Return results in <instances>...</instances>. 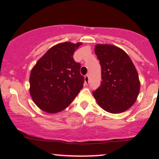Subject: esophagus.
Segmentation results:
<instances>
[{
    "instance_id": "34e87169",
    "label": "esophagus",
    "mask_w": 159,
    "mask_h": 159,
    "mask_svg": "<svg viewBox=\"0 0 159 159\" xmlns=\"http://www.w3.org/2000/svg\"><path fill=\"white\" fill-rule=\"evenodd\" d=\"M89 80H90V78H89V75H86L84 76V81L87 84L89 83Z\"/></svg>"
}]
</instances>
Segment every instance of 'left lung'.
Returning <instances> with one entry per match:
<instances>
[{"mask_svg": "<svg viewBox=\"0 0 159 159\" xmlns=\"http://www.w3.org/2000/svg\"><path fill=\"white\" fill-rule=\"evenodd\" d=\"M95 53L101 65L102 81L93 93L94 98L107 112H124L134 105L140 92L135 66L126 53L115 45L97 44Z\"/></svg>", "mask_w": 159, "mask_h": 159, "instance_id": "left-lung-1", "label": "left lung"}]
</instances>
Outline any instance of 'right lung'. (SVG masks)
<instances>
[{"label": "right lung", "mask_w": 159, "mask_h": 159, "mask_svg": "<svg viewBox=\"0 0 159 159\" xmlns=\"http://www.w3.org/2000/svg\"><path fill=\"white\" fill-rule=\"evenodd\" d=\"M81 43L65 42L51 48L36 62L30 75V94L41 110L55 114L63 111L83 88L84 78L74 52Z\"/></svg>", "instance_id": "right-lung-1"}]
</instances>
